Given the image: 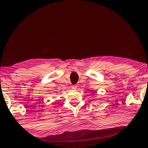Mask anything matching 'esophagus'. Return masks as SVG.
<instances>
[{
    "label": "esophagus",
    "instance_id": "esophagus-1",
    "mask_svg": "<svg viewBox=\"0 0 148 148\" xmlns=\"http://www.w3.org/2000/svg\"><path fill=\"white\" fill-rule=\"evenodd\" d=\"M71 88H72V90H76L77 88V85H73V86H71Z\"/></svg>",
    "mask_w": 148,
    "mask_h": 148
}]
</instances>
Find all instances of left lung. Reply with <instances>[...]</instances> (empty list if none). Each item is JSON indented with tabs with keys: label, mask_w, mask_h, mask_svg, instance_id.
I'll use <instances>...</instances> for the list:
<instances>
[{
	"label": "left lung",
	"mask_w": 148,
	"mask_h": 148,
	"mask_svg": "<svg viewBox=\"0 0 148 148\" xmlns=\"http://www.w3.org/2000/svg\"><path fill=\"white\" fill-rule=\"evenodd\" d=\"M92 92H93V91H92Z\"/></svg>",
	"instance_id": "obj_1"
}]
</instances>
